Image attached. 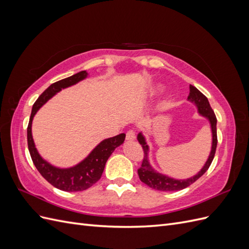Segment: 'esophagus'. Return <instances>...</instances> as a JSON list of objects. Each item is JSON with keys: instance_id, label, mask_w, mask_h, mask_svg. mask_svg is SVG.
<instances>
[{"instance_id": "1", "label": "esophagus", "mask_w": 249, "mask_h": 249, "mask_svg": "<svg viewBox=\"0 0 249 249\" xmlns=\"http://www.w3.org/2000/svg\"><path fill=\"white\" fill-rule=\"evenodd\" d=\"M126 141H134L135 139H136V135H135V132L134 131H129L126 133Z\"/></svg>"}]
</instances>
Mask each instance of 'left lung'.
<instances>
[{"mask_svg": "<svg viewBox=\"0 0 249 249\" xmlns=\"http://www.w3.org/2000/svg\"><path fill=\"white\" fill-rule=\"evenodd\" d=\"M188 101L192 103L195 107L197 109L198 114L202 117H205L210 124L211 127V134H212V143H211V150L208 156V159L206 163L203 164L201 169L194 175L193 177H190L188 178H172L168 175H165L163 172L158 171L153 165L150 163L149 160V145L146 141V138L142 132H140L137 136V140L141 144L143 152H144V159L142 161L141 167L138 169V176L142 183H144L148 187L153 188L155 190L159 191H178L187 188L193 184L195 180H197L203 173H205L209 167L211 163H212L216 147H217V130H216V124H217V119L214 114V111L212 110L210 106V103L207 97L203 95L199 90L190 85V93L188 96Z\"/></svg>", "mask_w": 249, "mask_h": 249, "instance_id": "8db88e82", "label": "left lung"}]
</instances>
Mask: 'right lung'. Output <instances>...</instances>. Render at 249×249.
Listing matches in <instances>:
<instances>
[{
    "instance_id": "add662e5",
    "label": "right lung",
    "mask_w": 249,
    "mask_h": 249,
    "mask_svg": "<svg viewBox=\"0 0 249 249\" xmlns=\"http://www.w3.org/2000/svg\"><path fill=\"white\" fill-rule=\"evenodd\" d=\"M88 76L89 74L86 71H82L69 78L60 80L52 84L49 88L44 90L34 103L31 116H30L29 120L27 129L28 148L35 167L50 184L62 191H83L94 185L101 178L105 169V165H106V162L111 154L114 152L116 147L122 145L125 139V134L124 133L114 137L104 139L81 162L66 168L57 167L47 160H44L35 147L32 136V123L36 113L38 112L44 104L58 92L61 91L62 89L78 84L79 82L87 79Z\"/></svg>"
}]
</instances>
